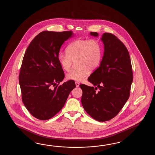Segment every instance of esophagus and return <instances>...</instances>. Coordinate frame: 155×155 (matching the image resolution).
I'll return each instance as SVG.
<instances>
[{
	"label": "esophagus",
	"mask_w": 155,
	"mask_h": 155,
	"mask_svg": "<svg viewBox=\"0 0 155 155\" xmlns=\"http://www.w3.org/2000/svg\"><path fill=\"white\" fill-rule=\"evenodd\" d=\"M75 85L76 87H79L80 85V83L79 82H75Z\"/></svg>",
	"instance_id": "1"
}]
</instances>
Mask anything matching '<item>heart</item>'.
<instances>
[{"label": "heart", "instance_id": "obj_1", "mask_svg": "<svg viewBox=\"0 0 155 155\" xmlns=\"http://www.w3.org/2000/svg\"><path fill=\"white\" fill-rule=\"evenodd\" d=\"M66 54L59 53L58 62L65 71H69L76 61L78 68L66 74L68 80L82 81L89 76L90 70L95 69L101 62L102 51L101 45L97 40H75L66 47Z\"/></svg>", "mask_w": 155, "mask_h": 155}]
</instances>
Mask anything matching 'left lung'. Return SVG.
<instances>
[{"mask_svg": "<svg viewBox=\"0 0 155 155\" xmlns=\"http://www.w3.org/2000/svg\"><path fill=\"white\" fill-rule=\"evenodd\" d=\"M90 34L99 36L96 32ZM101 40L104 46L102 60L87 79L95 87L84 84L80 87L82 90L81 104L86 112L96 120L104 122L117 115L127 101L133 73L125 45L110 33H104Z\"/></svg>", "mask_w": 155, "mask_h": 155, "instance_id": "obj_1", "label": "left lung"}]
</instances>
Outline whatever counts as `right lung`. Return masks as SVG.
<instances>
[{"mask_svg":"<svg viewBox=\"0 0 155 155\" xmlns=\"http://www.w3.org/2000/svg\"><path fill=\"white\" fill-rule=\"evenodd\" d=\"M74 35L71 31H44L34 38L25 53L19 76L22 100L36 119L46 120L55 115L76 87L70 80L59 85L65 76L58 62L60 50Z\"/></svg>","mask_w":155,"mask_h":155,"instance_id":"right-lung-1","label":"right lung"}]
</instances>
